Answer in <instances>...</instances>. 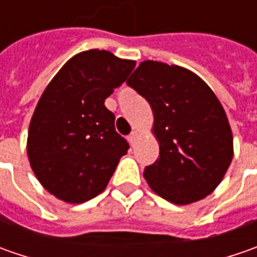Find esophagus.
<instances>
[{
    "mask_svg": "<svg viewBox=\"0 0 257 257\" xmlns=\"http://www.w3.org/2000/svg\"><path fill=\"white\" fill-rule=\"evenodd\" d=\"M136 139H137V132H132L130 136H128V142L133 144L136 142Z\"/></svg>",
    "mask_w": 257,
    "mask_h": 257,
    "instance_id": "1",
    "label": "esophagus"
}]
</instances>
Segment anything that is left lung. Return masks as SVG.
<instances>
[{"label": "left lung", "mask_w": 257, "mask_h": 257, "mask_svg": "<svg viewBox=\"0 0 257 257\" xmlns=\"http://www.w3.org/2000/svg\"><path fill=\"white\" fill-rule=\"evenodd\" d=\"M127 84L154 114L160 153L144 169L152 190L174 204L210 194L233 157L232 130L210 87L186 68L159 61H143Z\"/></svg>", "instance_id": "obj_1"}]
</instances>
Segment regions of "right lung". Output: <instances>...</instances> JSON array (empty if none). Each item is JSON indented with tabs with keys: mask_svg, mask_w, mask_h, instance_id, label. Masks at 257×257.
<instances>
[{
	"mask_svg": "<svg viewBox=\"0 0 257 257\" xmlns=\"http://www.w3.org/2000/svg\"><path fill=\"white\" fill-rule=\"evenodd\" d=\"M136 67L104 50L74 55L47 85L33 114L27 153L45 190L67 203L103 192L127 140L115 132L105 98Z\"/></svg>",
	"mask_w": 257,
	"mask_h": 257,
	"instance_id": "right-lung-1",
	"label": "right lung"
}]
</instances>
